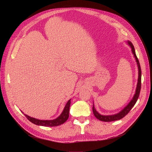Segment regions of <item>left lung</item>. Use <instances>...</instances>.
<instances>
[{"instance_id":"1","label":"left lung","mask_w":152,"mask_h":152,"mask_svg":"<svg viewBox=\"0 0 152 152\" xmlns=\"http://www.w3.org/2000/svg\"><path fill=\"white\" fill-rule=\"evenodd\" d=\"M127 44L129 45V46L131 47V50L134 56V57L135 58V61L137 62V65L138 66V69H139V76H138V82L137 84V87H136V90H135V93L134 95V97L131 100V102L128 103V105L126 106L120 112H119L117 114L112 115H102L100 113H99L95 109V107L93 104V107H92V111L94 116L96 117L98 119H99L100 121H105V122H110V121H114L116 120H119V119H122L124 118L127 113H128L130 110L132 108V107L134 106V105L136 103L139 97V94L140 92V89H141V68L140 66V63L139 61V60L137 57L136 54H135V49H134V47L132 42L129 41L127 42Z\"/></svg>"}]
</instances>
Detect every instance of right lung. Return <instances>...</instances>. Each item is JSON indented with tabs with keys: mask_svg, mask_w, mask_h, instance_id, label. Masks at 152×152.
<instances>
[{
	"mask_svg": "<svg viewBox=\"0 0 152 152\" xmlns=\"http://www.w3.org/2000/svg\"><path fill=\"white\" fill-rule=\"evenodd\" d=\"M71 104V99H69L66 104L61 114L56 119H53V120H40L34 118L30 117L27 115H25V116L29 121L33 123L34 124L38 126H49V127H53L61 125L65 123L69 117V107Z\"/></svg>",
	"mask_w": 152,
	"mask_h": 152,
	"instance_id": "obj_1",
	"label": "right lung"
}]
</instances>
